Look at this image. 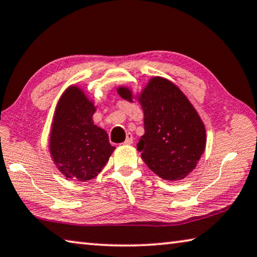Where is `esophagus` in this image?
Listing matches in <instances>:
<instances>
[{"label":"esophagus","instance_id":"esophagus-1","mask_svg":"<svg viewBox=\"0 0 257 257\" xmlns=\"http://www.w3.org/2000/svg\"><path fill=\"white\" fill-rule=\"evenodd\" d=\"M132 143H133V136L131 133H127V134H126V139H125V141L123 142V145L130 146V145H132Z\"/></svg>","mask_w":257,"mask_h":257}]
</instances>
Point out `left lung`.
Returning <instances> with one entry per match:
<instances>
[{
    "mask_svg": "<svg viewBox=\"0 0 257 257\" xmlns=\"http://www.w3.org/2000/svg\"><path fill=\"white\" fill-rule=\"evenodd\" d=\"M118 94L132 101L128 88H118ZM139 101L145 112V136L137 146L141 158L161 178H185L205 149V127L195 108L181 89L160 76L149 81Z\"/></svg>",
    "mask_w": 257,
    "mask_h": 257,
    "instance_id": "left-lung-1",
    "label": "left lung"
}]
</instances>
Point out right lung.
I'll return each instance as SVG.
<instances>
[{
    "label": "right lung",
    "mask_w": 257,
    "mask_h": 257,
    "mask_svg": "<svg viewBox=\"0 0 257 257\" xmlns=\"http://www.w3.org/2000/svg\"><path fill=\"white\" fill-rule=\"evenodd\" d=\"M96 107L78 87H70L57 103L49 138L54 163L66 178L90 181L101 172L115 147L93 124Z\"/></svg>",
    "instance_id": "right-lung-1"
}]
</instances>
